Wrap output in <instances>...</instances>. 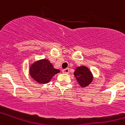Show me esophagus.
I'll return each instance as SVG.
<instances>
[{"mask_svg": "<svg viewBox=\"0 0 125 125\" xmlns=\"http://www.w3.org/2000/svg\"><path fill=\"white\" fill-rule=\"evenodd\" d=\"M69 71H70V70H69L68 68L64 69V70H62V73H65V74H68Z\"/></svg>", "mask_w": 125, "mask_h": 125, "instance_id": "obj_1", "label": "esophagus"}]
</instances>
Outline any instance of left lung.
<instances>
[{"label": "left lung", "instance_id": "left-lung-1", "mask_svg": "<svg viewBox=\"0 0 125 125\" xmlns=\"http://www.w3.org/2000/svg\"><path fill=\"white\" fill-rule=\"evenodd\" d=\"M74 75L77 82L81 87H86L89 85L93 79V75L88 67L80 66L76 68Z\"/></svg>", "mask_w": 125, "mask_h": 125}]
</instances>
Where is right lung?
<instances>
[{"label": "right lung", "mask_w": 125, "mask_h": 125, "mask_svg": "<svg viewBox=\"0 0 125 125\" xmlns=\"http://www.w3.org/2000/svg\"><path fill=\"white\" fill-rule=\"evenodd\" d=\"M60 70L54 68L52 64L47 59H41L31 64L29 74L34 81L41 84L49 83L53 76Z\"/></svg>", "instance_id": "obj_1"}]
</instances>
